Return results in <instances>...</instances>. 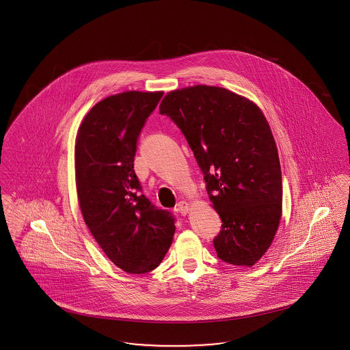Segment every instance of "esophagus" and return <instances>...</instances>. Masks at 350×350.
Instances as JSON below:
<instances>
[{"label": "esophagus", "mask_w": 350, "mask_h": 350, "mask_svg": "<svg viewBox=\"0 0 350 350\" xmlns=\"http://www.w3.org/2000/svg\"><path fill=\"white\" fill-rule=\"evenodd\" d=\"M174 210H176L178 214H181V215H186V214L189 213V203L185 202V200H181V202L177 203V206H176Z\"/></svg>", "instance_id": "1"}]
</instances>
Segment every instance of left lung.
Returning <instances> with one entry per match:
<instances>
[{"instance_id": "obj_1", "label": "left lung", "mask_w": 350, "mask_h": 350, "mask_svg": "<svg viewBox=\"0 0 350 350\" xmlns=\"http://www.w3.org/2000/svg\"><path fill=\"white\" fill-rule=\"evenodd\" d=\"M160 114L181 130L221 219L217 257L252 267L270 247L282 213L278 150L262 111L232 92L197 85L167 93Z\"/></svg>"}]
</instances>
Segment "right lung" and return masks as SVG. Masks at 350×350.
Instances as JSON below:
<instances>
[{"mask_svg":"<svg viewBox=\"0 0 350 350\" xmlns=\"http://www.w3.org/2000/svg\"><path fill=\"white\" fill-rule=\"evenodd\" d=\"M163 92H124L98 102L76 139V185L83 220L105 254L122 270L159 267L176 217L154 207L133 170L137 139Z\"/></svg>","mask_w":350,"mask_h":350,"instance_id":"obj_1","label":"right lung"}]
</instances>
